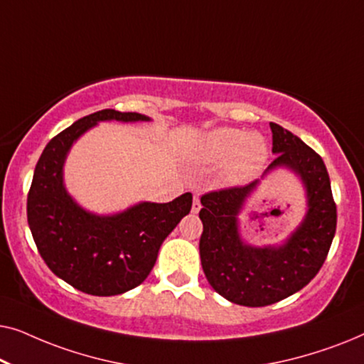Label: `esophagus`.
<instances>
[{
  "mask_svg": "<svg viewBox=\"0 0 364 364\" xmlns=\"http://www.w3.org/2000/svg\"><path fill=\"white\" fill-rule=\"evenodd\" d=\"M200 208H202L200 198H198V197H193V203H192V212H193V213H198V212H200Z\"/></svg>",
  "mask_w": 364,
  "mask_h": 364,
  "instance_id": "1",
  "label": "esophagus"
}]
</instances>
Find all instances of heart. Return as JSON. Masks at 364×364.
Wrapping results in <instances>:
<instances>
[{"instance_id":"obj_1","label":"heart","mask_w":364,"mask_h":364,"mask_svg":"<svg viewBox=\"0 0 364 364\" xmlns=\"http://www.w3.org/2000/svg\"><path fill=\"white\" fill-rule=\"evenodd\" d=\"M200 159L207 162H225L230 159L227 176L242 181L257 171L267 159V146L262 137L248 136L238 129H217L203 139Z\"/></svg>"}]
</instances>
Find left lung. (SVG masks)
<instances>
[{
    "instance_id": "left-lung-1",
    "label": "left lung",
    "mask_w": 364,
    "mask_h": 364,
    "mask_svg": "<svg viewBox=\"0 0 364 364\" xmlns=\"http://www.w3.org/2000/svg\"><path fill=\"white\" fill-rule=\"evenodd\" d=\"M273 167H290L306 187L308 213L285 245L253 248L240 240L237 213L255 188H218L200 197L203 223L200 260L208 283L218 295L243 306H267L300 291L325 263L336 232V203L323 159L300 137L270 122Z\"/></svg>"
}]
</instances>
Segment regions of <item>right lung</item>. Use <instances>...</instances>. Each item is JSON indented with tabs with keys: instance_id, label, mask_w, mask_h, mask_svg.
<instances>
[{
	"instance_id": "add662e5",
	"label": "right lung",
	"mask_w": 364,
	"mask_h": 364,
	"mask_svg": "<svg viewBox=\"0 0 364 364\" xmlns=\"http://www.w3.org/2000/svg\"><path fill=\"white\" fill-rule=\"evenodd\" d=\"M147 121L102 109L54 136L39 157L28 192V223L54 275L87 295L112 296L146 280L159 248L192 208V193L168 203L144 202L112 217L84 212L63 186V164L76 139L99 121Z\"/></svg>"
}]
</instances>
